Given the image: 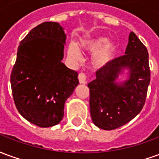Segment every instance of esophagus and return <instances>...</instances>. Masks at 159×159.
<instances>
[{
  "mask_svg": "<svg viewBox=\"0 0 159 159\" xmlns=\"http://www.w3.org/2000/svg\"><path fill=\"white\" fill-rule=\"evenodd\" d=\"M78 80H79L80 83H83V84L87 83V75L86 74L83 72L79 73V75H78Z\"/></svg>",
  "mask_w": 159,
  "mask_h": 159,
  "instance_id": "1",
  "label": "esophagus"
}]
</instances>
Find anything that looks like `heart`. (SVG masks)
<instances>
[{"mask_svg":"<svg viewBox=\"0 0 159 159\" xmlns=\"http://www.w3.org/2000/svg\"><path fill=\"white\" fill-rule=\"evenodd\" d=\"M79 48L85 52H93L97 51L93 56V64L95 67L99 68L106 66L113 59L117 46L115 42H108V38L105 36H98L92 39L83 40L80 42ZM67 53L73 60H78L80 59L79 52L73 45L68 47Z\"/></svg>","mask_w":159,"mask_h":159,"instance_id":"1","label":"heart"}]
</instances>
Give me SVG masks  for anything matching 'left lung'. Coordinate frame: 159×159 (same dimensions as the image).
Instances as JSON below:
<instances>
[{
	"mask_svg": "<svg viewBox=\"0 0 159 159\" xmlns=\"http://www.w3.org/2000/svg\"><path fill=\"white\" fill-rule=\"evenodd\" d=\"M149 55L147 48L134 32L129 36L125 54L111 60L96 71V79L88 84L93 123L100 129L112 130L123 126L142 110L150 83ZM124 69L129 77L116 80Z\"/></svg>",
	"mask_w": 159,
	"mask_h": 159,
	"instance_id": "obj_1",
	"label": "left lung"
}]
</instances>
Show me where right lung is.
Here are the masks:
<instances>
[{
  "instance_id": "obj_1",
  "label": "right lung",
  "mask_w": 159,
  "mask_h": 159,
  "mask_svg": "<svg viewBox=\"0 0 159 159\" xmlns=\"http://www.w3.org/2000/svg\"><path fill=\"white\" fill-rule=\"evenodd\" d=\"M66 39L59 23L44 22L18 48L10 78L13 100L19 113L36 126L58 124L66 100L79 83L78 73L61 62Z\"/></svg>"
}]
</instances>
